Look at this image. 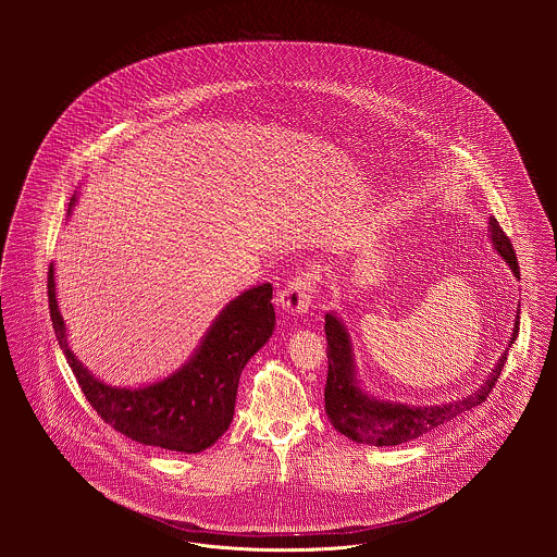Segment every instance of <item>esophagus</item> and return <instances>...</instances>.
<instances>
[{
    "label": "esophagus",
    "mask_w": 557,
    "mask_h": 557,
    "mask_svg": "<svg viewBox=\"0 0 557 557\" xmlns=\"http://www.w3.org/2000/svg\"><path fill=\"white\" fill-rule=\"evenodd\" d=\"M313 298V278L309 274L294 276L281 292H278V307L289 315H305L311 307Z\"/></svg>",
    "instance_id": "esophagus-1"
}]
</instances>
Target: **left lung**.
I'll return each mask as SVG.
<instances>
[{
  "instance_id": "left-lung-1",
  "label": "left lung",
  "mask_w": 557,
  "mask_h": 557,
  "mask_svg": "<svg viewBox=\"0 0 557 557\" xmlns=\"http://www.w3.org/2000/svg\"><path fill=\"white\" fill-rule=\"evenodd\" d=\"M488 238L497 255L508 263L512 274L519 278V263L515 248L495 219H488ZM325 338H327V382H325V413L332 426L356 444L369 446H398L411 442L457 416L470 411L495 386L508 356V347L515 343L519 332V311L508 347L495 362L488 377L468 397L457 398L442 405H407L369 395L358 380L354 345L343 319L336 313H325Z\"/></svg>"
}]
</instances>
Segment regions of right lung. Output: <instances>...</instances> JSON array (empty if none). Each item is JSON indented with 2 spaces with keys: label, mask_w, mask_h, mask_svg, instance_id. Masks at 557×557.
Returning <instances> with one entry per match:
<instances>
[{
  "label": "right lung",
  "mask_w": 557,
  "mask_h": 557,
  "mask_svg": "<svg viewBox=\"0 0 557 557\" xmlns=\"http://www.w3.org/2000/svg\"><path fill=\"white\" fill-rule=\"evenodd\" d=\"M75 203L77 197L71 199L69 214ZM47 289L58 343L98 416L144 446L186 455L210 448L230 429L239 375L246 362L268 343L276 323L272 285H255L216 315L195 354L180 369L148 386L120 388L98 380L73 354L58 305L53 263Z\"/></svg>",
  "instance_id": "right-lung-1"
}]
</instances>
